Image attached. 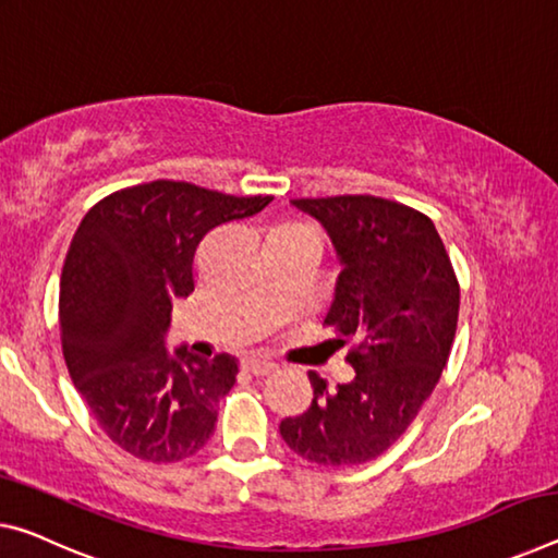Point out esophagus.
Segmentation results:
<instances>
[{"instance_id": "esophagus-1", "label": "esophagus", "mask_w": 558, "mask_h": 558, "mask_svg": "<svg viewBox=\"0 0 558 558\" xmlns=\"http://www.w3.org/2000/svg\"><path fill=\"white\" fill-rule=\"evenodd\" d=\"M243 369H245V373L255 375V377H263V375L276 373V362L258 360V357H253V360H243Z\"/></svg>"}]
</instances>
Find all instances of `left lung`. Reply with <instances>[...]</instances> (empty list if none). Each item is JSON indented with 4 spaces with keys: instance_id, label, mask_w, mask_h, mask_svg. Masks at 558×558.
I'll use <instances>...</instances> for the list:
<instances>
[{
    "instance_id": "left-lung-1",
    "label": "left lung",
    "mask_w": 558,
    "mask_h": 558,
    "mask_svg": "<svg viewBox=\"0 0 558 558\" xmlns=\"http://www.w3.org/2000/svg\"><path fill=\"white\" fill-rule=\"evenodd\" d=\"M330 235L340 260L325 323L355 342V377L338 390L311 373L313 404L280 422L307 462L350 466L392 447L435 390L452 350L459 282L432 220L375 196L295 198Z\"/></svg>"
}]
</instances>
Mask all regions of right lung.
Wrapping results in <instances>:
<instances>
[{
  "label": "right lung",
  "mask_w": 558,
  "mask_h": 558,
  "mask_svg": "<svg viewBox=\"0 0 558 558\" xmlns=\"http://www.w3.org/2000/svg\"><path fill=\"white\" fill-rule=\"evenodd\" d=\"M270 201L151 181L96 203L74 233L59 288L61 348L94 420L129 454L181 462L214 435L238 360L168 350L173 300L196 288L206 233Z\"/></svg>",
  "instance_id": "right-lung-1"
}]
</instances>
